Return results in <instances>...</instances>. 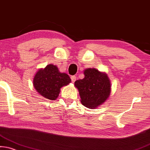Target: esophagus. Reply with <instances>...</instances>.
<instances>
[{
	"label": "esophagus",
	"instance_id": "34e87169",
	"mask_svg": "<svg viewBox=\"0 0 150 150\" xmlns=\"http://www.w3.org/2000/svg\"><path fill=\"white\" fill-rule=\"evenodd\" d=\"M71 78L72 82H73V83L75 82V80H76V76H75V75H73V76H71Z\"/></svg>",
	"mask_w": 150,
	"mask_h": 150
}]
</instances>
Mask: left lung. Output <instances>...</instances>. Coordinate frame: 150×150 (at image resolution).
Returning a JSON list of instances; mask_svg holds the SVG:
<instances>
[{
    "label": "left lung",
    "instance_id": "8db88e82",
    "mask_svg": "<svg viewBox=\"0 0 150 150\" xmlns=\"http://www.w3.org/2000/svg\"><path fill=\"white\" fill-rule=\"evenodd\" d=\"M84 73V79L75 81V86L79 90L81 104L89 109H95L109 98L111 83L105 73L95 69H88Z\"/></svg>",
    "mask_w": 150,
    "mask_h": 150
}]
</instances>
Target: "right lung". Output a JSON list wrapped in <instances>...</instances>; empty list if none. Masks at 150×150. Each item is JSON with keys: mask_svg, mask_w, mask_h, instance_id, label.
Listing matches in <instances>:
<instances>
[{"mask_svg": "<svg viewBox=\"0 0 150 150\" xmlns=\"http://www.w3.org/2000/svg\"><path fill=\"white\" fill-rule=\"evenodd\" d=\"M71 81L69 75L60 73L56 66L49 64L44 69L38 71L34 77L33 84L43 97L54 100L59 96L60 88Z\"/></svg>", "mask_w": 150, "mask_h": 150, "instance_id": "1", "label": "right lung"}]
</instances>
